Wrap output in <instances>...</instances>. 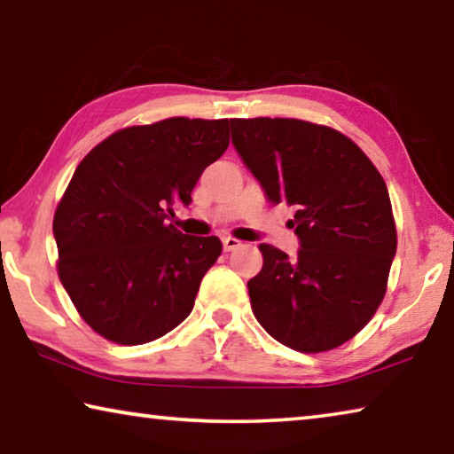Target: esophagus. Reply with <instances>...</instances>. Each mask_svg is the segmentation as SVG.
Wrapping results in <instances>:
<instances>
[{
  "instance_id": "esophagus-1",
  "label": "esophagus",
  "mask_w": 454,
  "mask_h": 454,
  "mask_svg": "<svg viewBox=\"0 0 454 454\" xmlns=\"http://www.w3.org/2000/svg\"><path fill=\"white\" fill-rule=\"evenodd\" d=\"M222 244H224V250H226V252H232V250L240 248V246H242V242L236 240V238H232V236L222 238Z\"/></svg>"
}]
</instances>
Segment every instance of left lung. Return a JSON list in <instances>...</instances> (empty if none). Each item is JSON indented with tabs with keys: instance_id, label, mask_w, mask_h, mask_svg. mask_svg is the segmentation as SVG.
Returning a JSON list of instances; mask_svg holds the SVG:
<instances>
[{
	"instance_id": "left-lung-1",
	"label": "left lung",
	"mask_w": 454,
	"mask_h": 454,
	"mask_svg": "<svg viewBox=\"0 0 454 454\" xmlns=\"http://www.w3.org/2000/svg\"><path fill=\"white\" fill-rule=\"evenodd\" d=\"M232 144L272 204L294 208L296 258L260 244L252 312L298 352L340 347L374 317L396 254L388 190L366 153L328 126L294 118L230 120Z\"/></svg>"
}]
</instances>
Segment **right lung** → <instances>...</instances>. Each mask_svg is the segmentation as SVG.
<instances>
[{
    "instance_id": "right-lung-1",
    "label": "right lung",
    "mask_w": 454,
    "mask_h": 454,
    "mask_svg": "<svg viewBox=\"0 0 454 454\" xmlns=\"http://www.w3.org/2000/svg\"><path fill=\"white\" fill-rule=\"evenodd\" d=\"M228 144V120L168 118L118 129L75 168L53 214L58 274L106 340L152 342L194 309L222 242L182 234L168 214Z\"/></svg>"
}]
</instances>
